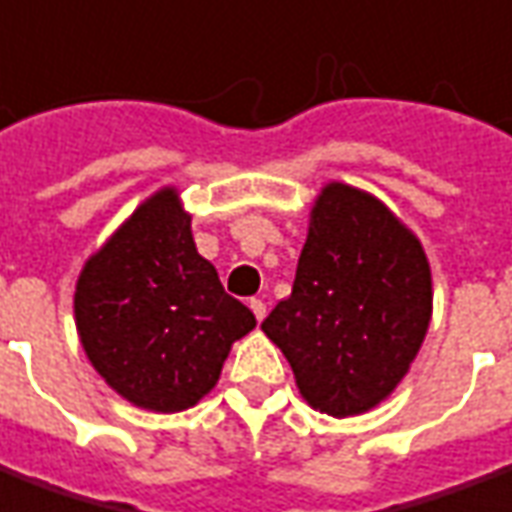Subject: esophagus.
I'll return each instance as SVG.
<instances>
[{"mask_svg": "<svg viewBox=\"0 0 512 512\" xmlns=\"http://www.w3.org/2000/svg\"><path fill=\"white\" fill-rule=\"evenodd\" d=\"M249 308H252V314L257 317V322H263L265 319V303L260 298H252L249 300Z\"/></svg>", "mask_w": 512, "mask_h": 512, "instance_id": "1", "label": "esophagus"}]
</instances>
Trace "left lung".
<instances>
[{"label":"left lung","instance_id":"obj_1","mask_svg":"<svg viewBox=\"0 0 512 512\" xmlns=\"http://www.w3.org/2000/svg\"><path fill=\"white\" fill-rule=\"evenodd\" d=\"M429 317L432 276L419 239L373 195L327 185L292 295L263 322L300 395L338 419L370 411L408 373Z\"/></svg>","mask_w":512,"mask_h":512}]
</instances>
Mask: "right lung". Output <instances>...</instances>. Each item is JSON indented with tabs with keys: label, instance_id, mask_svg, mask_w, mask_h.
Wrapping results in <instances>:
<instances>
[{
	"label": "right lung",
	"instance_id": "right-lung-1",
	"mask_svg": "<svg viewBox=\"0 0 512 512\" xmlns=\"http://www.w3.org/2000/svg\"><path fill=\"white\" fill-rule=\"evenodd\" d=\"M74 317L99 376L158 413L198 403L217 384L230 343L257 325L198 255L174 187L147 198L85 263Z\"/></svg>",
	"mask_w": 512,
	"mask_h": 512
}]
</instances>
